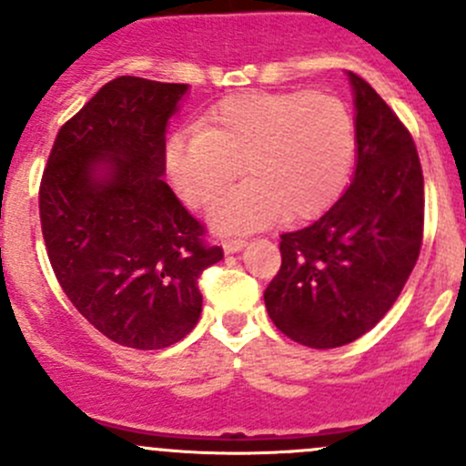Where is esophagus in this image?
Returning <instances> with one entry per match:
<instances>
[{"mask_svg": "<svg viewBox=\"0 0 466 466\" xmlns=\"http://www.w3.org/2000/svg\"><path fill=\"white\" fill-rule=\"evenodd\" d=\"M246 243H248L246 238H241V237H238V238H225L223 248H225V252H228V255H232V252L241 250V248L246 246Z\"/></svg>", "mask_w": 466, "mask_h": 466, "instance_id": "1", "label": "esophagus"}]
</instances>
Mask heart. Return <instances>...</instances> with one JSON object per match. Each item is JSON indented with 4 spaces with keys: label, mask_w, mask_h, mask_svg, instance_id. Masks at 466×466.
<instances>
[{
    "label": "heart",
    "mask_w": 466,
    "mask_h": 466,
    "mask_svg": "<svg viewBox=\"0 0 466 466\" xmlns=\"http://www.w3.org/2000/svg\"><path fill=\"white\" fill-rule=\"evenodd\" d=\"M356 155L350 107L327 92H246L216 103L203 126L168 139L167 167L189 207L209 205L241 167L248 180L218 200L220 229L322 214L345 187Z\"/></svg>",
    "instance_id": "b5f03b06"
}]
</instances>
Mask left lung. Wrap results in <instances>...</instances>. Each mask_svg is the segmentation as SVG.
Listing matches in <instances>:
<instances>
[{
	"label": "left lung",
	"mask_w": 466,
	"mask_h": 466,
	"mask_svg": "<svg viewBox=\"0 0 466 466\" xmlns=\"http://www.w3.org/2000/svg\"><path fill=\"white\" fill-rule=\"evenodd\" d=\"M356 171L318 220L281 234L279 272L263 290L270 320L313 350L354 342L392 309L424 238V176L412 135L359 74Z\"/></svg>",
	"instance_id": "left-lung-1"
}]
</instances>
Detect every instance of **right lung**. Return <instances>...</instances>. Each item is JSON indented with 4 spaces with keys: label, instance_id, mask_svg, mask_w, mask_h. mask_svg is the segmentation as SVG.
I'll return each mask as SVG.
<instances>
[{
    "label": "right lung",
    "instance_id": "obj_1",
    "mask_svg": "<svg viewBox=\"0 0 466 466\" xmlns=\"http://www.w3.org/2000/svg\"><path fill=\"white\" fill-rule=\"evenodd\" d=\"M185 83L119 76L56 135L40 225L60 289L116 345L164 350L198 322L205 268L223 248L185 209L167 171V121Z\"/></svg>",
    "mask_w": 466,
    "mask_h": 466
}]
</instances>
